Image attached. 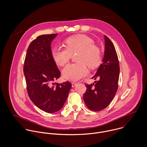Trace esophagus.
<instances>
[{
    "label": "esophagus",
    "instance_id": "1",
    "mask_svg": "<svg viewBox=\"0 0 147 147\" xmlns=\"http://www.w3.org/2000/svg\"><path fill=\"white\" fill-rule=\"evenodd\" d=\"M76 85H77V83H72V87H75Z\"/></svg>",
    "mask_w": 147,
    "mask_h": 147
}]
</instances>
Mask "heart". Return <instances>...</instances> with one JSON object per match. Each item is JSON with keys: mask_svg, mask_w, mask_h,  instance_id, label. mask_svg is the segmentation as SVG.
Here are the masks:
<instances>
[{"mask_svg": "<svg viewBox=\"0 0 147 147\" xmlns=\"http://www.w3.org/2000/svg\"><path fill=\"white\" fill-rule=\"evenodd\" d=\"M94 44V41L88 36L78 34L64 41L65 48L55 46L53 49L52 57L56 64L61 66L69 62L72 54L78 53L76 61L79 62L69 64L62 70L64 79L71 82L78 81L88 75L89 71L86 64L94 68L100 63L101 51Z\"/></svg>", "mask_w": 147, "mask_h": 147, "instance_id": "1", "label": "heart"}]
</instances>
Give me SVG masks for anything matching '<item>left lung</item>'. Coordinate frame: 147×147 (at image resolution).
Instances as JSON below:
<instances>
[{
	"instance_id": "1",
	"label": "left lung",
	"mask_w": 147,
	"mask_h": 147,
	"mask_svg": "<svg viewBox=\"0 0 147 147\" xmlns=\"http://www.w3.org/2000/svg\"><path fill=\"white\" fill-rule=\"evenodd\" d=\"M105 51L101 64L92 79L98 81L86 84L84 102L90 110L98 111L105 109L114 97L118 87L120 68L115 47L110 39L104 36Z\"/></svg>"
}]
</instances>
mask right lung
<instances>
[{"mask_svg":"<svg viewBox=\"0 0 147 147\" xmlns=\"http://www.w3.org/2000/svg\"><path fill=\"white\" fill-rule=\"evenodd\" d=\"M57 34L41 35L31 42L24 65L29 98L37 107L48 113L57 112L63 107L72 86L68 81L52 83L61 76L51 49V42Z\"/></svg>","mask_w":147,"mask_h":147,"instance_id":"obj_1","label":"right lung"}]
</instances>
